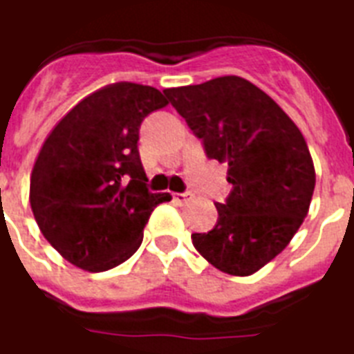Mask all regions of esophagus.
Instances as JSON below:
<instances>
[{
	"instance_id": "obj_1",
	"label": "esophagus",
	"mask_w": 354,
	"mask_h": 354,
	"mask_svg": "<svg viewBox=\"0 0 354 354\" xmlns=\"http://www.w3.org/2000/svg\"><path fill=\"white\" fill-rule=\"evenodd\" d=\"M192 194L190 192H186V194H174V201L177 203V205H186V203L192 201Z\"/></svg>"
}]
</instances>
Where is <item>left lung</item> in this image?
Instances as JSON below:
<instances>
[{
  "label": "left lung",
  "mask_w": 354,
  "mask_h": 354,
  "mask_svg": "<svg viewBox=\"0 0 354 354\" xmlns=\"http://www.w3.org/2000/svg\"><path fill=\"white\" fill-rule=\"evenodd\" d=\"M164 94L203 140L207 157L229 166L231 194L216 203L214 229L192 234L194 248L223 273L253 275L308 214L316 171L305 138L270 95L238 75Z\"/></svg>",
  "instance_id": "1"
}]
</instances>
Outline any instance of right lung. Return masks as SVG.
Wrapping results in <instances>:
<instances>
[{
    "instance_id": "right-lung-1",
    "label": "right lung",
    "mask_w": 354,
    "mask_h": 354,
    "mask_svg": "<svg viewBox=\"0 0 354 354\" xmlns=\"http://www.w3.org/2000/svg\"><path fill=\"white\" fill-rule=\"evenodd\" d=\"M160 90L114 83L79 101L53 127L31 171L32 214L44 238L81 270L106 271L131 259L153 208L140 160L147 114L168 105Z\"/></svg>"
}]
</instances>
